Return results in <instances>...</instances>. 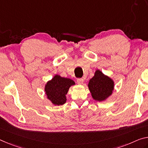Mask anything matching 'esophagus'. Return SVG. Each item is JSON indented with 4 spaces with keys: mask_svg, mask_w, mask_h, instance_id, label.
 I'll list each match as a JSON object with an SVG mask.
<instances>
[{
    "mask_svg": "<svg viewBox=\"0 0 148 148\" xmlns=\"http://www.w3.org/2000/svg\"><path fill=\"white\" fill-rule=\"evenodd\" d=\"M77 83L79 84V85H82V84H83V82H84V79H78L77 80Z\"/></svg>",
    "mask_w": 148,
    "mask_h": 148,
    "instance_id": "esophagus-1",
    "label": "esophagus"
}]
</instances>
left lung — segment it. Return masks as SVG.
I'll list each match as a JSON object with an SVG mask.
<instances>
[{
    "mask_svg": "<svg viewBox=\"0 0 148 148\" xmlns=\"http://www.w3.org/2000/svg\"><path fill=\"white\" fill-rule=\"evenodd\" d=\"M88 87L92 99L98 102L105 101L113 93L114 81L112 78L97 69L90 79Z\"/></svg>",
    "mask_w": 148,
    "mask_h": 148,
    "instance_id": "obj_1",
    "label": "left lung"
}]
</instances>
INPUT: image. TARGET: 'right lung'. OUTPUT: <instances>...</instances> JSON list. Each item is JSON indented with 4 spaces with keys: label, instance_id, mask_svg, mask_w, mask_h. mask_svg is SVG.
<instances>
[{
    "label": "right lung",
    "instance_id": "1",
    "mask_svg": "<svg viewBox=\"0 0 148 148\" xmlns=\"http://www.w3.org/2000/svg\"><path fill=\"white\" fill-rule=\"evenodd\" d=\"M75 85L74 81L55 75L45 85L44 91L47 99L55 106H60L66 103V95L71 86Z\"/></svg>",
    "mask_w": 148,
    "mask_h": 148
}]
</instances>
